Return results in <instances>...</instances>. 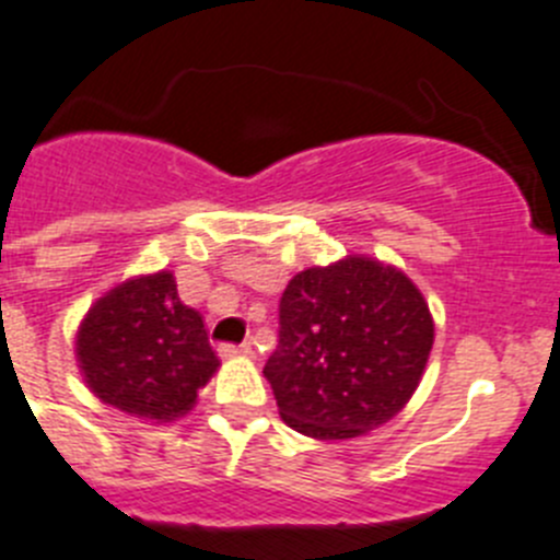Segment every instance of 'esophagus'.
<instances>
[{
  "label": "esophagus",
  "instance_id": "1",
  "mask_svg": "<svg viewBox=\"0 0 560 560\" xmlns=\"http://www.w3.org/2000/svg\"><path fill=\"white\" fill-rule=\"evenodd\" d=\"M218 353H221L223 359L248 357V353H250V342H243V345H221V348H218Z\"/></svg>",
  "mask_w": 560,
  "mask_h": 560
}]
</instances>
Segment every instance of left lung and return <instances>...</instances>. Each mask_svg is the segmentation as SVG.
<instances>
[{"instance_id":"8db88e82","label":"left lung","mask_w":560,"mask_h":560,"mask_svg":"<svg viewBox=\"0 0 560 560\" xmlns=\"http://www.w3.org/2000/svg\"><path fill=\"white\" fill-rule=\"evenodd\" d=\"M279 320V348L262 373L281 420L317 442L368 436L398 417L433 348L420 287L368 254L292 276Z\"/></svg>"}]
</instances>
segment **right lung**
<instances>
[{
  "instance_id": "add662e5",
  "label": "right lung",
  "mask_w": 560,
  "mask_h": 560,
  "mask_svg": "<svg viewBox=\"0 0 560 560\" xmlns=\"http://www.w3.org/2000/svg\"><path fill=\"white\" fill-rule=\"evenodd\" d=\"M74 353L102 404L156 425L185 417L221 368L171 270L132 276L96 298L77 328Z\"/></svg>"
}]
</instances>
